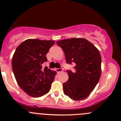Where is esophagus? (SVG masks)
<instances>
[{
  "mask_svg": "<svg viewBox=\"0 0 121 121\" xmlns=\"http://www.w3.org/2000/svg\"><path fill=\"white\" fill-rule=\"evenodd\" d=\"M56 70L57 73H60L63 71V68H57V69H56Z\"/></svg>",
  "mask_w": 121,
  "mask_h": 121,
  "instance_id": "obj_1",
  "label": "esophagus"
}]
</instances>
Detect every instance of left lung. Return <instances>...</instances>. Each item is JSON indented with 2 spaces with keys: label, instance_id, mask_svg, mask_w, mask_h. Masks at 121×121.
<instances>
[{
  "label": "left lung",
  "instance_id": "obj_1",
  "mask_svg": "<svg viewBox=\"0 0 121 121\" xmlns=\"http://www.w3.org/2000/svg\"><path fill=\"white\" fill-rule=\"evenodd\" d=\"M57 44L64 51L66 63L75 64L74 72L67 70L69 78L63 85L64 95L74 100L85 99L93 91L101 76L100 52L83 38L58 40Z\"/></svg>",
  "mask_w": 121,
  "mask_h": 121
}]
</instances>
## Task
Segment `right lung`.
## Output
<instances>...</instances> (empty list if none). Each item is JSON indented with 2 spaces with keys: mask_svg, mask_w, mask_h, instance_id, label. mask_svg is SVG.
<instances>
[{
  "mask_svg": "<svg viewBox=\"0 0 121 121\" xmlns=\"http://www.w3.org/2000/svg\"><path fill=\"white\" fill-rule=\"evenodd\" d=\"M55 42L28 39L17 47L12 58V68L21 89L33 97H39L50 91L56 72L43 67L46 54Z\"/></svg>",
  "mask_w": 121,
  "mask_h": 121,
  "instance_id": "obj_1",
  "label": "right lung"
}]
</instances>
